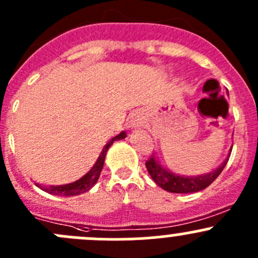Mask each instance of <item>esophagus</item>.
Returning <instances> with one entry per match:
<instances>
[{"mask_svg": "<svg viewBox=\"0 0 258 258\" xmlns=\"http://www.w3.org/2000/svg\"><path fill=\"white\" fill-rule=\"evenodd\" d=\"M140 127V122H137V123H135V127Z\"/></svg>", "mask_w": 258, "mask_h": 258, "instance_id": "34e87169", "label": "esophagus"}]
</instances>
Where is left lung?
Returning <instances> with one entry per match:
<instances>
[{
  "label": "left lung",
  "mask_w": 258,
  "mask_h": 258,
  "mask_svg": "<svg viewBox=\"0 0 258 258\" xmlns=\"http://www.w3.org/2000/svg\"><path fill=\"white\" fill-rule=\"evenodd\" d=\"M230 151H232V148ZM230 155L231 153H228V157L223 161L220 167L216 168L212 172L201 176H191V177H188V176L176 175V173L171 172L170 170L163 168L160 165V162L156 160L155 155H152L146 161V168H147L148 173H150L153 181L161 188L172 192V194H194V192L202 191L206 187H209L220 176V173L222 172L226 163H227L228 158H230Z\"/></svg>",
  "instance_id": "1"
}]
</instances>
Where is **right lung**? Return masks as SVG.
Segmentation results:
<instances>
[{"label":"right lung","instance_id":"right-lung-1","mask_svg":"<svg viewBox=\"0 0 258 258\" xmlns=\"http://www.w3.org/2000/svg\"><path fill=\"white\" fill-rule=\"evenodd\" d=\"M126 137V132H121L119 135H117L116 137H113L112 140L106 144L105 147H103L102 152H101L100 157L97 158L96 163L93 165V167L86 173L83 177H81L77 181L72 182V183L69 184H61V186H42V184H37L42 191L48 192V194L54 195V196H77V195L85 194L88 189L92 188L95 186V183L97 182L98 177H100V173L103 168V162H105L106 153H107V150L111 147V145L113 144L114 141H118V140H122Z\"/></svg>","mask_w":258,"mask_h":258}]
</instances>
